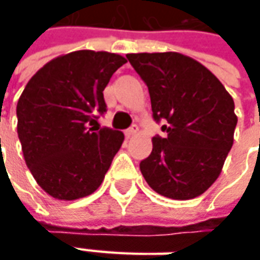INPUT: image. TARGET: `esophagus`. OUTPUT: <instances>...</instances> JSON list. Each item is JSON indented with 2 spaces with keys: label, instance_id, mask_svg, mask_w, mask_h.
Masks as SVG:
<instances>
[{
  "label": "esophagus",
  "instance_id": "esophagus-1",
  "mask_svg": "<svg viewBox=\"0 0 260 260\" xmlns=\"http://www.w3.org/2000/svg\"><path fill=\"white\" fill-rule=\"evenodd\" d=\"M137 132H139V127H137L136 124H133L132 127H130V128H127V130H125L124 135H125V137H132V136H135Z\"/></svg>",
  "mask_w": 260,
  "mask_h": 260
}]
</instances>
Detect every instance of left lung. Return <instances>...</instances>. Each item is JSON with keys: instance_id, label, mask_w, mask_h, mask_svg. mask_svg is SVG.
<instances>
[{"instance_id": "1", "label": "left lung", "mask_w": 260, "mask_h": 260, "mask_svg": "<svg viewBox=\"0 0 260 260\" xmlns=\"http://www.w3.org/2000/svg\"><path fill=\"white\" fill-rule=\"evenodd\" d=\"M127 59L147 85L153 120L165 121V137L155 136L152 153L140 162L146 182L172 200L201 195L233 146L232 95L205 66L181 53H128Z\"/></svg>"}]
</instances>
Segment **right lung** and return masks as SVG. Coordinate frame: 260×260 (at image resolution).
<instances>
[{"label": "right lung", "instance_id": "1", "mask_svg": "<svg viewBox=\"0 0 260 260\" xmlns=\"http://www.w3.org/2000/svg\"><path fill=\"white\" fill-rule=\"evenodd\" d=\"M125 62L115 53L78 50L46 63L25 85L17 133L27 168L53 198L92 194L121 147V132L94 124L107 111L104 88Z\"/></svg>", "mask_w": 260, "mask_h": 260}]
</instances>
